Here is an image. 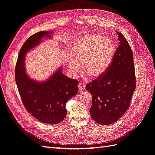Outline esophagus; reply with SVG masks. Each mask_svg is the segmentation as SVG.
I'll list each match as a JSON object with an SVG mask.
<instances>
[{"mask_svg": "<svg viewBox=\"0 0 155 155\" xmlns=\"http://www.w3.org/2000/svg\"><path fill=\"white\" fill-rule=\"evenodd\" d=\"M78 88L80 90H84L85 89V84L84 83L80 82L78 84Z\"/></svg>", "mask_w": 155, "mask_h": 155, "instance_id": "34e87169", "label": "esophagus"}]
</instances>
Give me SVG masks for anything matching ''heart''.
Here are the masks:
<instances>
[{
	"label": "heart",
	"mask_w": 155,
	"mask_h": 155,
	"mask_svg": "<svg viewBox=\"0 0 155 155\" xmlns=\"http://www.w3.org/2000/svg\"><path fill=\"white\" fill-rule=\"evenodd\" d=\"M115 45L108 38L98 34L84 37L74 51V60L69 61V66L74 74L79 72L82 63L83 71L91 77H98L109 68L115 55Z\"/></svg>",
	"instance_id": "heart-1"
}]
</instances>
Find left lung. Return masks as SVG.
<instances>
[{
	"instance_id": "8db88e82",
	"label": "left lung",
	"mask_w": 155,
	"mask_h": 155,
	"mask_svg": "<svg viewBox=\"0 0 155 155\" xmlns=\"http://www.w3.org/2000/svg\"><path fill=\"white\" fill-rule=\"evenodd\" d=\"M117 33L119 45L110 66L85 86L92 96L91 117L103 125L111 124L122 117L135 90L133 52L127 39L121 32Z\"/></svg>"
}]
</instances>
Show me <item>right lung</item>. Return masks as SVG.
Wrapping results in <instances>:
<instances>
[{
  "label": "right lung",
  "instance_id": "1",
  "mask_svg": "<svg viewBox=\"0 0 155 155\" xmlns=\"http://www.w3.org/2000/svg\"><path fill=\"white\" fill-rule=\"evenodd\" d=\"M52 32L41 31L28 38L23 45L15 67V81L23 104L32 116L43 123L55 124L66 116L67 101L78 91V81L67 77L59 68L48 80H32L25 71V54L42 41L51 38Z\"/></svg>",
  "mask_w": 155,
  "mask_h": 155
}]
</instances>
